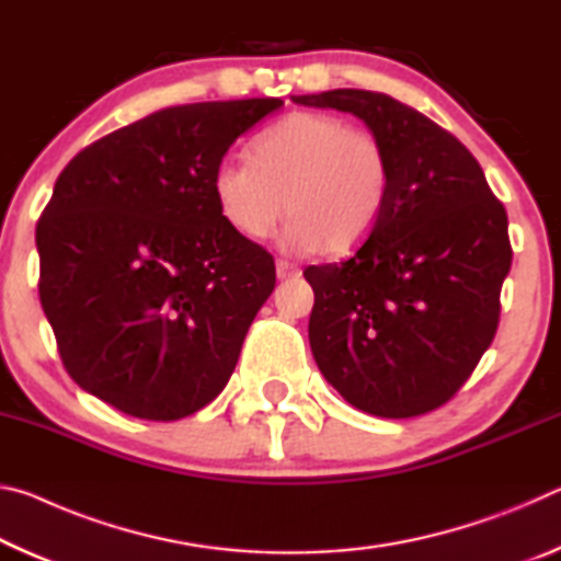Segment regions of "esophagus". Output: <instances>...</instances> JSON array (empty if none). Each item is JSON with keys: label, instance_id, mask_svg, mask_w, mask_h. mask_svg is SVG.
I'll use <instances>...</instances> for the list:
<instances>
[{"label": "esophagus", "instance_id": "34e87169", "mask_svg": "<svg viewBox=\"0 0 561 561\" xmlns=\"http://www.w3.org/2000/svg\"><path fill=\"white\" fill-rule=\"evenodd\" d=\"M297 272H299L297 264H291V262H287V260H277V277H279V279L294 277V274H297Z\"/></svg>", "mask_w": 561, "mask_h": 561}]
</instances>
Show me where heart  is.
I'll list each match as a JSON object with an SVG mask.
<instances>
[{"label":"heart","instance_id":"obj_1","mask_svg":"<svg viewBox=\"0 0 561 561\" xmlns=\"http://www.w3.org/2000/svg\"><path fill=\"white\" fill-rule=\"evenodd\" d=\"M210 190L217 215L244 240H264L287 207L284 250L341 254L381 220L391 158L376 133L331 113L297 111L254 136L250 160H220Z\"/></svg>","mask_w":561,"mask_h":561}]
</instances>
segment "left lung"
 <instances>
[{
    "mask_svg": "<svg viewBox=\"0 0 561 561\" xmlns=\"http://www.w3.org/2000/svg\"><path fill=\"white\" fill-rule=\"evenodd\" d=\"M291 101L354 113L391 158V193L371 234L344 262L304 270L319 371L364 413H431L495 339L512 264L505 207L453 133L386 93L336 89Z\"/></svg>",
    "mask_w": 561,
    "mask_h": 561,
    "instance_id": "obj_1",
    "label": "left lung"
}]
</instances>
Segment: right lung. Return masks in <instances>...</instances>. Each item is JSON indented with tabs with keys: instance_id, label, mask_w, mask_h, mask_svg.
Listing matches in <instances>:
<instances>
[{
	"instance_id": "obj_1",
	"label": "right lung",
	"mask_w": 561,
	"mask_h": 561,
	"mask_svg": "<svg viewBox=\"0 0 561 561\" xmlns=\"http://www.w3.org/2000/svg\"><path fill=\"white\" fill-rule=\"evenodd\" d=\"M279 99L163 108L71 158L36 222L39 299L64 368L144 421L222 388L274 289L272 254L217 215L210 178Z\"/></svg>"
}]
</instances>
